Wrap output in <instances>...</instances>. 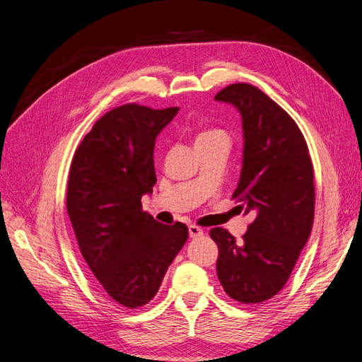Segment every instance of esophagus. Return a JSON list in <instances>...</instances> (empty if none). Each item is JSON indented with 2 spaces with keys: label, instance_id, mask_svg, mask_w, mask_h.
Wrapping results in <instances>:
<instances>
[{
  "label": "esophagus",
  "instance_id": "1",
  "mask_svg": "<svg viewBox=\"0 0 362 362\" xmlns=\"http://www.w3.org/2000/svg\"><path fill=\"white\" fill-rule=\"evenodd\" d=\"M189 235H190V238H199V237L204 235V231H202V229H201L199 226L190 225V226H189Z\"/></svg>",
  "mask_w": 362,
  "mask_h": 362
}]
</instances>
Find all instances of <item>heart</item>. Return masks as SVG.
I'll return each instance as SVG.
<instances>
[{"label":"heart","instance_id":"obj_1","mask_svg":"<svg viewBox=\"0 0 362 362\" xmlns=\"http://www.w3.org/2000/svg\"><path fill=\"white\" fill-rule=\"evenodd\" d=\"M217 137H226V136H225V133H222L221 129H205V131H202V133L198 134L196 141L211 140V139H217Z\"/></svg>","mask_w":362,"mask_h":362}]
</instances>
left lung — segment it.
<instances>
[{
	"label": "left lung",
	"mask_w": 362,
	"mask_h": 362,
	"mask_svg": "<svg viewBox=\"0 0 362 362\" xmlns=\"http://www.w3.org/2000/svg\"><path fill=\"white\" fill-rule=\"evenodd\" d=\"M242 115L243 161L233 198L254 221L240 242L210 231L218 247L217 278L229 298L259 303L288 281L314 221V172L308 146L291 116L258 87L237 83L214 96Z\"/></svg>",
	"instance_id": "8db88e82"
}]
</instances>
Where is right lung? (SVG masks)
<instances>
[{
  "instance_id": "add662e5",
  "label": "right lung",
  "mask_w": 362,
  "mask_h": 362,
  "mask_svg": "<svg viewBox=\"0 0 362 362\" xmlns=\"http://www.w3.org/2000/svg\"><path fill=\"white\" fill-rule=\"evenodd\" d=\"M178 110L113 108L72 158L66 206L76 242L98 290L127 308L154 298L189 237L184 223L163 225L141 210V196L157 182L156 139Z\"/></svg>"
}]
</instances>
